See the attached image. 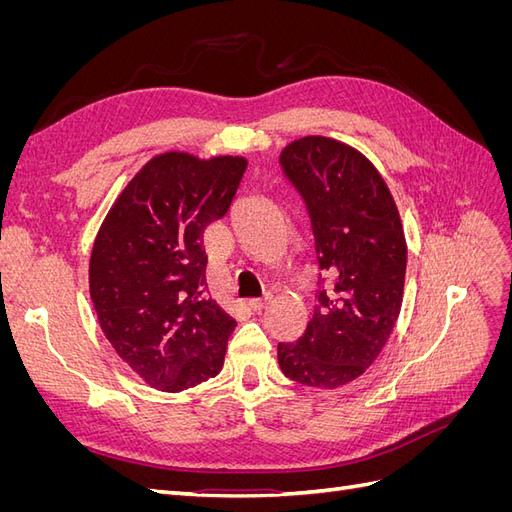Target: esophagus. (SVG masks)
Listing matches in <instances>:
<instances>
[{"label":"esophagus","instance_id":"1","mask_svg":"<svg viewBox=\"0 0 512 512\" xmlns=\"http://www.w3.org/2000/svg\"><path fill=\"white\" fill-rule=\"evenodd\" d=\"M269 303H271V297H269V294H265V297H262V299H250L245 305L250 307L252 312H260V309H265Z\"/></svg>","mask_w":512,"mask_h":512}]
</instances>
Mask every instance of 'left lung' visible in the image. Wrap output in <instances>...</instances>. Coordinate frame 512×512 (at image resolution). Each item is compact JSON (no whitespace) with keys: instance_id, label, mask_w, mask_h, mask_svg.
<instances>
[{"instance_id":"8db88e82","label":"left lung","mask_w":512,"mask_h":512,"mask_svg":"<svg viewBox=\"0 0 512 512\" xmlns=\"http://www.w3.org/2000/svg\"><path fill=\"white\" fill-rule=\"evenodd\" d=\"M303 198L318 277L312 320L294 344H277L284 374L337 389L378 359L404 297L406 237L395 200L363 153L327 136H305L280 156Z\"/></svg>"}]
</instances>
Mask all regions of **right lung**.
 I'll return each mask as SVG.
<instances>
[{
    "label": "right lung",
    "mask_w": 512,
    "mask_h": 512,
    "mask_svg": "<svg viewBox=\"0 0 512 512\" xmlns=\"http://www.w3.org/2000/svg\"><path fill=\"white\" fill-rule=\"evenodd\" d=\"M247 162L170 151L119 194L89 260V292L115 352L179 393L220 374L237 322L205 297L203 230L226 215Z\"/></svg>",
    "instance_id": "1"
}]
</instances>
